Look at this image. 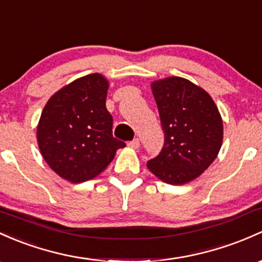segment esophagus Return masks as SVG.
Instances as JSON below:
<instances>
[{
    "instance_id": "esophagus-1",
    "label": "esophagus",
    "mask_w": 262,
    "mask_h": 262,
    "mask_svg": "<svg viewBox=\"0 0 262 262\" xmlns=\"http://www.w3.org/2000/svg\"><path fill=\"white\" fill-rule=\"evenodd\" d=\"M127 145H128V147L134 148V150H137V148L140 147V140L139 139H134L132 141L128 142Z\"/></svg>"
}]
</instances>
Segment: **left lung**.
<instances>
[{
    "instance_id": "8db88e82",
    "label": "left lung",
    "mask_w": 262,
    "mask_h": 262,
    "mask_svg": "<svg viewBox=\"0 0 262 262\" xmlns=\"http://www.w3.org/2000/svg\"><path fill=\"white\" fill-rule=\"evenodd\" d=\"M151 89L165 142L147 167L166 184H187L201 175L220 151L221 115L210 95L186 78L155 81Z\"/></svg>"
}]
</instances>
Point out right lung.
Returning a JSON list of instances; mask_svg holds the SVG:
<instances>
[{
	"label": "right lung",
	"mask_w": 262,
	"mask_h": 262,
	"mask_svg": "<svg viewBox=\"0 0 262 262\" xmlns=\"http://www.w3.org/2000/svg\"><path fill=\"white\" fill-rule=\"evenodd\" d=\"M107 90L102 75L83 76L56 92L42 111L38 147L50 167L67 181L94 179L126 146L112 136Z\"/></svg>",
	"instance_id": "obj_1"
}]
</instances>
